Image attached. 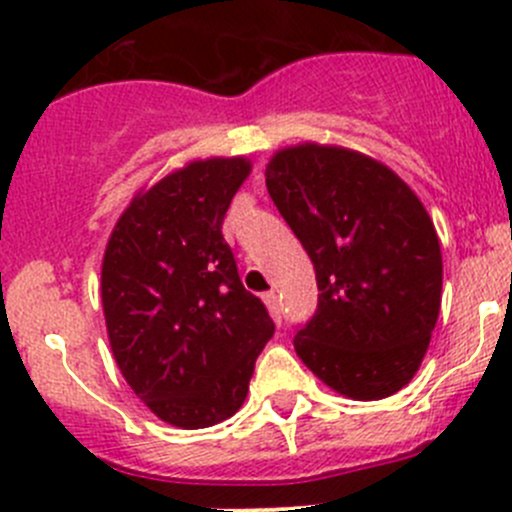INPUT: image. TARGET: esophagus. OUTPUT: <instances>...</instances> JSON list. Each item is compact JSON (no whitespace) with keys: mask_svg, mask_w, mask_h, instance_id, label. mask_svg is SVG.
<instances>
[{"mask_svg":"<svg viewBox=\"0 0 512 512\" xmlns=\"http://www.w3.org/2000/svg\"><path fill=\"white\" fill-rule=\"evenodd\" d=\"M262 299H265V304H267V309H270L272 319H275L277 324H282V307H280V297H277L275 289H270V292L262 294Z\"/></svg>","mask_w":512,"mask_h":512,"instance_id":"esophagus-1","label":"esophagus"}]
</instances>
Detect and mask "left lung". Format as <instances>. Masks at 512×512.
<instances>
[{"instance_id": "1", "label": "left lung", "mask_w": 512, "mask_h": 512, "mask_svg": "<svg viewBox=\"0 0 512 512\" xmlns=\"http://www.w3.org/2000/svg\"><path fill=\"white\" fill-rule=\"evenodd\" d=\"M265 175L317 275V309L294 334L299 359L352 399L396 394L441 309V245L426 208L394 170L347 148H285Z\"/></svg>"}]
</instances>
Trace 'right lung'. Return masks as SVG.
<instances>
[{"label": "right lung", "mask_w": 512, "mask_h": 512, "mask_svg": "<svg viewBox=\"0 0 512 512\" xmlns=\"http://www.w3.org/2000/svg\"><path fill=\"white\" fill-rule=\"evenodd\" d=\"M245 158L195 160L133 198L108 240L101 299L113 356L165 423L208 428L235 414L275 334L223 237Z\"/></svg>", "instance_id": "1"}]
</instances>
